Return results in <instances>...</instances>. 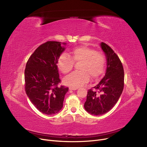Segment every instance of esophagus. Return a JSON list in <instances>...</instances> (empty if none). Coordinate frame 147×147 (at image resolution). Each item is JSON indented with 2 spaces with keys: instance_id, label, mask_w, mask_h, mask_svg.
I'll return each mask as SVG.
<instances>
[{
  "instance_id": "1",
  "label": "esophagus",
  "mask_w": 147,
  "mask_h": 147,
  "mask_svg": "<svg viewBox=\"0 0 147 147\" xmlns=\"http://www.w3.org/2000/svg\"><path fill=\"white\" fill-rule=\"evenodd\" d=\"M69 90H73V91H75V90H77L78 88H72V87H69Z\"/></svg>"
}]
</instances>
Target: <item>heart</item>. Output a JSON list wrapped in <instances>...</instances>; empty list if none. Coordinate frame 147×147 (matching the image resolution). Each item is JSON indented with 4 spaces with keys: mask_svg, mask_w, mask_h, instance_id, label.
I'll list each match as a JSON object with an SVG mask.
<instances>
[{
    "mask_svg": "<svg viewBox=\"0 0 147 147\" xmlns=\"http://www.w3.org/2000/svg\"><path fill=\"white\" fill-rule=\"evenodd\" d=\"M71 59L66 54H62L58 61L60 71L67 74L73 69L74 62H80L79 71H74L65 78V85L78 88L84 85L89 80V76L96 79L103 74L105 71L106 58L101 52L86 46L74 49L71 53Z\"/></svg>",
    "mask_w": 147,
    "mask_h": 147,
    "instance_id": "obj_1",
    "label": "heart"
}]
</instances>
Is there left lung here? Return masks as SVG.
<instances>
[{
	"instance_id": "left-lung-1",
	"label": "left lung",
	"mask_w": 147,
	"mask_h": 147,
	"mask_svg": "<svg viewBox=\"0 0 147 147\" xmlns=\"http://www.w3.org/2000/svg\"><path fill=\"white\" fill-rule=\"evenodd\" d=\"M107 61L104 78L94 88L98 93L89 89L88 91L85 110L94 115H101L111 111L116 105L124 88V73L119 58L106 44L100 43Z\"/></svg>"
}]
</instances>
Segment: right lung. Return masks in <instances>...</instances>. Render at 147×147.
<instances>
[{"mask_svg":"<svg viewBox=\"0 0 147 147\" xmlns=\"http://www.w3.org/2000/svg\"><path fill=\"white\" fill-rule=\"evenodd\" d=\"M66 45V42L47 41L35 50L26 63L25 91L31 103L44 114L58 113L68 91V88L58 86L61 80L57 64Z\"/></svg>","mask_w":147,"mask_h":147,"instance_id":"1","label":"right lung"}]
</instances>
